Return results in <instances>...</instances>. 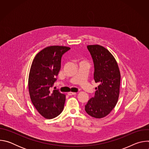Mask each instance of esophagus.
<instances>
[{"instance_id": "obj_1", "label": "esophagus", "mask_w": 149, "mask_h": 149, "mask_svg": "<svg viewBox=\"0 0 149 149\" xmlns=\"http://www.w3.org/2000/svg\"><path fill=\"white\" fill-rule=\"evenodd\" d=\"M76 93H73V92H69L68 93V95H75Z\"/></svg>"}]
</instances>
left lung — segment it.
I'll return each mask as SVG.
<instances>
[{
  "mask_svg": "<svg viewBox=\"0 0 149 149\" xmlns=\"http://www.w3.org/2000/svg\"><path fill=\"white\" fill-rule=\"evenodd\" d=\"M94 62V79L100 84L94 96L85 105L90 116L101 118L107 116L117 104L120 86V72L113 55L99 45H88Z\"/></svg>",
  "mask_w": 149,
  "mask_h": 149,
  "instance_id": "8db88e82",
  "label": "left lung"
}]
</instances>
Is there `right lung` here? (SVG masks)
Returning a JSON list of instances; mask_svg holds the SVG:
<instances>
[{
  "label": "right lung",
  "instance_id": "obj_1",
  "mask_svg": "<svg viewBox=\"0 0 149 149\" xmlns=\"http://www.w3.org/2000/svg\"><path fill=\"white\" fill-rule=\"evenodd\" d=\"M70 49L67 47L50 46L40 51L32 62L28 79L29 95L35 109L45 118L57 117L64 107L65 94L51 88L61 69L62 56Z\"/></svg>",
  "mask_w": 149,
  "mask_h": 149
}]
</instances>
